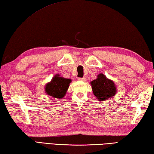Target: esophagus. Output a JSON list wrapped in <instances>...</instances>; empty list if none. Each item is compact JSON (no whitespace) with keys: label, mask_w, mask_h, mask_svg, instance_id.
<instances>
[{"label":"esophagus","mask_w":154,"mask_h":154,"mask_svg":"<svg viewBox=\"0 0 154 154\" xmlns=\"http://www.w3.org/2000/svg\"><path fill=\"white\" fill-rule=\"evenodd\" d=\"M78 80L80 81H86V78H85V77H83V78H79Z\"/></svg>","instance_id":"obj_1"}]
</instances>
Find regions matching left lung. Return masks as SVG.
<instances>
[{"instance_id": "left-lung-1", "label": "left lung", "mask_w": 154, "mask_h": 154, "mask_svg": "<svg viewBox=\"0 0 154 154\" xmlns=\"http://www.w3.org/2000/svg\"><path fill=\"white\" fill-rule=\"evenodd\" d=\"M90 83L93 94L98 101L109 100L117 93L115 83L103 73L98 74L97 78Z\"/></svg>"}]
</instances>
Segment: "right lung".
<instances>
[{
	"instance_id": "obj_1",
	"label": "right lung",
	"mask_w": 154,
	"mask_h": 154,
	"mask_svg": "<svg viewBox=\"0 0 154 154\" xmlns=\"http://www.w3.org/2000/svg\"><path fill=\"white\" fill-rule=\"evenodd\" d=\"M71 81H72L70 79L60 77L59 74H56L53 77L51 82L46 84L45 93L53 98L62 99L66 94Z\"/></svg>"
}]
</instances>
